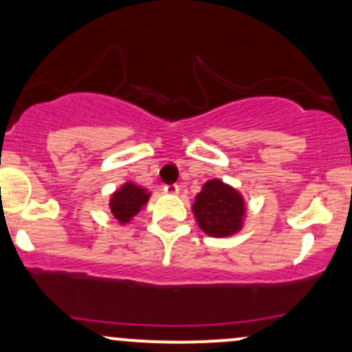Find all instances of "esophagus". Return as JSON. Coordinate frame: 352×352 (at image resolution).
<instances>
[{
  "label": "esophagus",
  "mask_w": 352,
  "mask_h": 352,
  "mask_svg": "<svg viewBox=\"0 0 352 352\" xmlns=\"http://www.w3.org/2000/svg\"><path fill=\"white\" fill-rule=\"evenodd\" d=\"M164 191L168 192V195H177V192H179V186H177V184H166Z\"/></svg>",
  "instance_id": "obj_1"
}]
</instances>
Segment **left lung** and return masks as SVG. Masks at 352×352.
I'll list each match as a JSON object with an SVG mask.
<instances>
[{"label": "left lung", "mask_w": 352, "mask_h": 352, "mask_svg": "<svg viewBox=\"0 0 352 352\" xmlns=\"http://www.w3.org/2000/svg\"><path fill=\"white\" fill-rule=\"evenodd\" d=\"M191 210L203 233L213 238H228L243 230L248 208L245 196L235 186L214 177L203 184Z\"/></svg>", "instance_id": "left-lung-1"}]
</instances>
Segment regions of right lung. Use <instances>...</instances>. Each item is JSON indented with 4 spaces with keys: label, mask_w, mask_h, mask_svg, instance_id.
Instances as JSON below:
<instances>
[{
    "label": "right lung",
    "mask_w": 352,
    "mask_h": 352,
    "mask_svg": "<svg viewBox=\"0 0 352 352\" xmlns=\"http://www.w3.org/2000/svg\"><path fill=\"white\" fill-rule=\"evenodd\" d=\"M151 195L153 192L147 188L134 183V181H126L109 198L111 214L119 221V225H129L135 214L144 210Z\"/></svg>",
    "instance_id": "right-lung-1"
}]
</instances>
